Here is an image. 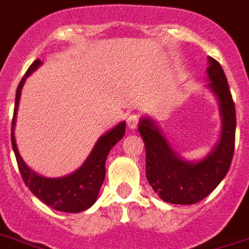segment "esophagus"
Segmentation results:
<instances>
[{
  "label": "esophagus",
  "mask_w": 249,
  "mask_h": 249,
  "mask_svg": "<svg viewBox=\"0 0 249 249\" xmlns=\"http://www.w3.org/2000/svg\"><path fill=\"white\" fill-rule=\"evenodd\" d=\"M138 123H139V115L131 114V115L127 117V126H128L130 130H135L136 127H138Z\"/></svg>",
  "instance_id": "obj_1"
}]
</instances>
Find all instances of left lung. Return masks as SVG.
<instances>
[{
	"label": "left lung",
	"mask_w": 249,
	"mask_h": 249,
	"mask_svg": "<svg viewBox=\"0 0 249 249\" xmlns=\"http://www.w3.org/2000/svg\"><path fill=\"white\" fill-rule=\"evenodd\" d=\"M209 84L219 104L222 130L215 147L198 161H188L173 151L153 119L143 117L139 130L145 147V177L162 201L175 205H193L206 198L230 169L235 148L236 114L223 69L209 57Z\"/></svg>",
	"instance_id": "obj_1"
}]
</instances>
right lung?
I'll list each match as a JSON object with an SVG mask.
<instances>
[{
	"label": "right lung",
	"mask_w": 249,
	"mask_h": 249,
	"mask_svg": "<svg viewBox=\"0 0 249 249\" xmlns=\"http://www.w3.org/2000/svg\"><path fill=\"white\" fill-rule=\"evenodd\" d=\"M42 65V61L36 59L27 69L25 77L22 78L19 85L17 88L16 106H14V117L11 122V145L16 153L17 162L19 168L20 176L25 181L26 186L33 192L34 196L46 203L47 206L52 207L53 210L64 211V213H80L89 209L97 201L100 189L105 180V162L107 159L110 149L122 139L126 131V122L111 128L110 131L105 132L100 139L97 140L96 145L93 147L91 152L87 160L84 161L77 171L63 177H44L40 176L26 165L23 159L20 158L19 151L16 143V128L17 113L20 100V91L25 85L26 78L36 71Z\"/></svg>",
	"instance_id": "1"
}]
</instances>
